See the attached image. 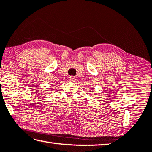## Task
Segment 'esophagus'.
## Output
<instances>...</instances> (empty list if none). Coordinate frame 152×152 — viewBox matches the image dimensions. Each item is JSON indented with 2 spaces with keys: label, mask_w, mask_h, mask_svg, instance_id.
<instances>
[{
  "label": "esophagus",
  "mask_w": 152,
  "mask_h": 152,
  "mask_svg": "<svg viewBox=\"0 0 152 152\" xmlns=\"http://www.w3.org/2000/svg\"><path fill=\"white\" fill-rule=\"evenodd\" d=\"M75 77H73L72 76H71L69 77V81H71V82H75Z\"/></svg>",
  "instance_id": "34e87169"
}]
</instances>
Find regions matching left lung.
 Listing matches in <instances>:
<instances>
[{"label":"left lung","instance_id":"obj_1","mask_svg":"<svg viewBox=\"0 0 152 152\" xmlns=\"http://www.w3.org/2000/svg\"><path fill=\"white\" fill-rule=\"evenodd\" d=\"M89 92H90V93L91 92V90H90V91H89ZM90 93H89V94H90Z\"/></svg>","mask_w":152,"mask_h":152}]
</instances>
